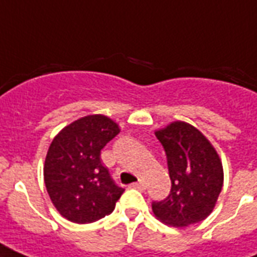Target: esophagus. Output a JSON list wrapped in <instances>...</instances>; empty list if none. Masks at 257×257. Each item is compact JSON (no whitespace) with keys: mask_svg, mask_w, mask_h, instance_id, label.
<instances>
[{"mask_svg":"<svg viewBox=\"0 0 257 257\" xmlns=\"http://www.w3.org/2000/svg\"><path fill=\"white\" fill-rule=\"evenodd\" d=\"M131 187L136 188V189H140V191H144V189H145V184H144V181H143V180H139L137 183H133L132 185H131Z\"/></svg>","mask_w":257,"mask_h":257,"instance_id":"34e87169","label":"esophagus"}]
</instances>
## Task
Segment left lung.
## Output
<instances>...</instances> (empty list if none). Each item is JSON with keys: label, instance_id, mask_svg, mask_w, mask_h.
<instances>
[{"label": "left lung", "instance_id": "left-lung-1", "mask_svg": "<svg viewBox=\"0 0 257 257\" xmlns=\"http://www.w3.org/2000/svg\"><path fill=\"white\" fill-rule=\"evenodd\" d=\"M156 137L167 155L172 187L164 200L153 201V213L173 227L203 221L223 188L219 155L203 133L183 121L157 131Z\"/></svg>", "mask_w": 257, "mask_h": 257}]
</instances>
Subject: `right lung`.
Masks as SVG:
<instances>
[{
	"mask_svg": "<svg viewBox=\"0 0 257 257\" xmlns=\"http://www.w3.org/2000/svg\"><path fill=\"white\" fill-rule=\"evenodd\" d=\"M118 132L114 121L92 114L65 126L52 141L44 180L52 203L69 221L93 223L110 215L124 193L101 163V149Z\"/></svg>",
	"mask_w": 257,
	"mask_h": 257,
	"instance_id": "right-lung-1",
	"label": "right lung"
}]
</instances>
